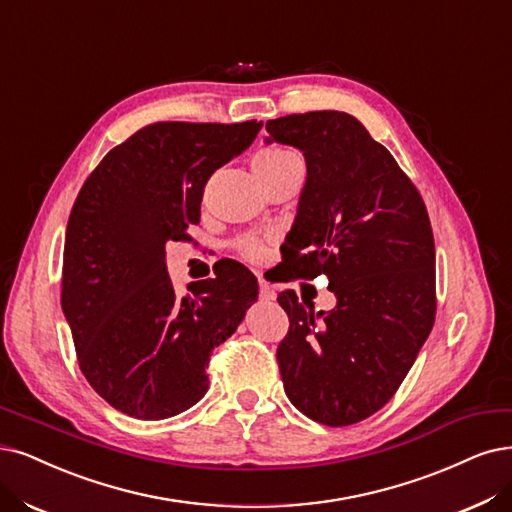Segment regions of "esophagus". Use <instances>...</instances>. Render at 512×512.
<instances>
[{
	"label": "esophagus",
	"instance_id": "obj_1",
	"mask_svg": "<svg viewBox=\"0 0 512 512\" xmlns=\"http://www.w3.org/2000/svg\"><path fill=\"white\" fill-rule=\"evenodd\" d=\"M259 297L263 301H274L276 299V291L268 285L266 280H259Z\"/></svg>",
	"mask_w": 512,
	"mask_h": 512
}]
</instances>
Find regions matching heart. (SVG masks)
<instances>
[{
	"mask_svg": "<svg viewBox=\"0 0 512 512\" xmlns=\"http://www.w3.org/2000/svg\"><path fill=\"white\" fill-rule=\"evenodd\" d=\"M293 164H301L299 158L293 154V151L289 149H282V147H270V149H261L259 154L253 158V170L255 175L261 179V177H270V175H276L280 173V170H285ZM259 251L255 249V246H251L249 249V255H257Z\"/></svg>",
	"mask_w": 512,
	"mask_h": 512,
	"instance_id": "heart-1",
	"label": "heart"
}]
</instances>
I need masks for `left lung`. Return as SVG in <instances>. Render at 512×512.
Returning <instances> with one entry per match:
<instances>
[{
	"mask_svg": "<svg viewBox=\"0 0 512 512\" xmlns=\"http://www.w3.org/2000/svg\"><path fill=\"white\" fill-rule=\"evenodd\" d=\"M308 177L285 240L282 278L327 274L337 304L314 312L282 291L289 333L276 358L289 401L327 426L356 424L403 384L434 325V238L424 200L367 128L344 111L266 124Z\"/></svg>",
	"mask_w": 512,
	"mask_h": 512,
	"instance_id": "1",
	"label": "left lung"
}]
</instances>
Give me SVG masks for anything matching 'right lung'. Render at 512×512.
Segmentation results:
<instances>
[{
    "instance_id": "add662e5",
    "label": "right lung",
    "mask_w": 512,
    "mask_h": 512,
    "mask_svg": "<svg viewBox=\"0 0 512 512\" xmlns=\"http://www.w3.org/2000/svg\"><path fill=\"white\" fill-rule=\"evenodd\" d=\"M261 122H158L113 147L71 208L61 306L80 369L130 418L166 420L208 390L211 352L257 301V278L225 263L175 293L166 242L200 221L204 185Z\"/></svg>"
}]
</instances>
